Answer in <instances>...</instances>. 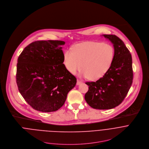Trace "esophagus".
<instances>
[{
    "mask_svg": "<svg viewBox=\"0 0 149 149\" xmlns=\"http://www.w3.org/2000/svg\"><path fill=\"white\" fill-rule=\"evenodd\" d=\"M81 83H82V81L81 80H79V79H77V85H79V84H80Z\"/></svg>",
    "mask_w": 149,
    "mask_h": 149,
    "instance_id": "obj_1",
    "label": "esophagus"
}]
</instances>
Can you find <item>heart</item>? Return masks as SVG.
<instances>
[{
    "mask_svg": "<svg viewBox=\"0 0 149 149\" xmlns=\"http://www.w3.org/2000/svg\"><path fill=\"white\" fill-rule=\"evenodd\" d=\"M114 57V49L102 42H89L76 45L72 50L67 49L63 54L66 69L74 74L81 68V74L91 80L103 77L110 69Z\"/></svg>",
    "mask_w": 149,
    "mask_h": 149,
    "instance_id": "heart-1",
    "label": "heart"
}]
</instances>
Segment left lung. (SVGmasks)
Returning a JSON list of instances; mask_svg holds the SVG:
<instances>
[{
  "instance_id": "left-lung-1",
  "label": "left lung",
  "mask_w": 149,
  "mask_h": 149,
  "mask_svg": "<svg viewBox=\"0 0 149 149\" xmlns=\"http://www.w3.org/2000/svg\"><path fill=\"white\" fill-rule=\"evenodd\" d=\"M113 44L114 57L107 73L96 81H87V103L93 109H111L118 106L127 96L132 84V58L124 42L114 35H103Z\"/></svg>"
}]
</instances>
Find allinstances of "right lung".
Instances as JSON below:
<instances>
[{
	"label": "right lung",
	"instance_id": "add662e5",
	"mask_svg": "<svg viewBox=\"0 0 149 149\" xmlns=\"http://www.w3.org/2000/svg\"><path fill=\"white\" fill-rule=\"evenodd\" d=\"M61 40H38L19 55L16 69L18 90L36 110L55 111L65 103L77 79L65 68Z\"/></svg>",
	"mask_w": 149,
	"mask_h": 149
}]
</instances>
